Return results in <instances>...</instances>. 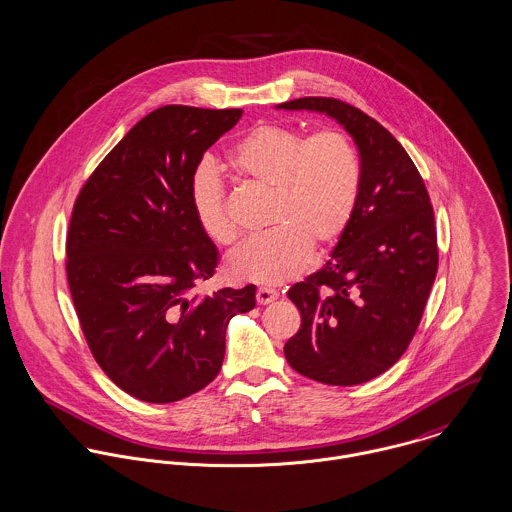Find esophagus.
<instances>
[{
    "mask_svg": "<svg viewBox=\"0 0 512 512\" xmlns=\"http://www.w3.org/2000/svg\"><path fill=\"white\" fill-rule=\"evenodd\" d=\"M278 291L276 289H268V287H260L258 289V293H256V301L260 303V305H268V303H272V301H276L278 299Z\"/></svg>",
    "mask_w": 512,
    "mask_h": 512,
    "instance_id": "obj_1",
    "label": "esophagus"
}]
</instances>
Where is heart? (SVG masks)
<instances>
[{
    "label": "heart",
    "mask_w": 512,
    "mask_h": 512,
    "mask_svg": "<svg viewBox=\"0 0 512 512\" xmlns=\"http://www.w3.org/2000/svg\"><path fill=\"white\" fill-rule=\"evenodd\" d=\"M231 166L242 178L274 189L268 233L244 240L229 256L234 279L279 285L303 272L309 252L334 244L358 207L362 166L356 146L338 131L305 137L283 125H262L240 140ZM189 205L201 231L219 244L233 242L225 187L207 162L189 182Z\"/></svg>",
    "instance_id": "obj_1"
}]
</instances>
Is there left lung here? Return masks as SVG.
Segmentation results:
<instances>
[{
  "instance_id": "1",
  "label": "left lung",
  "mask_w": 512,
  "mask_h": 512,
  "mask_svg": "<svg viewBox=\"0 0 512 512\" xmlns=\"http://www.w3.org/2000/svg\"><path fill=\"white\" fill-rule=\"evenodd\" d=\"M334 119L354 140L358 207L325 266L287 297L301 328L283 346L295 372L326 385H358L407 350L438 270L436 227L417 166L397 139L360 109L332 97L276 105Z\"/></svg>"
}]
</instances>
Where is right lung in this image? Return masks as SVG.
I'll list each match as a JSON object with an SVG mask.
<instances>
[{"label":"right lung","instance_id":"1","mask_svg":"<svg viewBox=\"0 0 512 512\" xmlns=\"http://www.w3.org/2000/svg\"><path fill=\"white\" fill-rule=\"evenodd\" d=\"M242 109L164 105L119 140L82 187L66 238V276L93 358L146 403H174L223 366L225 332L256 307V285L193 289L219 252L197 225L189 182Z\"/></svg>","mask_w":512,"mask_h":512}]
</instances>
